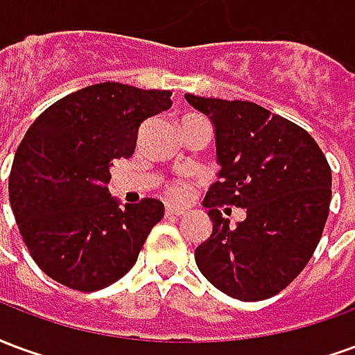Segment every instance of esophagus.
I'll list each match as a JSON object with an SVG mask.
<instances>
[{"instance_id":"1","label":"esophagus","mask_w":355,"mask_h":355,"mask_svg":"<svg viewBox=\"0 0 355 355\" xmlns=\"http://www.w3.org/2000/svg\"><path fill=\"white\" fill-rule=\"evenodd\" d=\"M184 213V209L175 207V205H167V209H165V216H182Z\"/></svg>"}]
</instances>
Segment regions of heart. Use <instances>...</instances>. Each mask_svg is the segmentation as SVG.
Returning a JSON list of instances; mask_svg holds the SVG:
<instances>
[{
    "label": "heart",
    "mask_w": 355,
    "mask_h": 355,
    "mask_svg": "<svg viewBox=\"0 0 355 355\" xmlns=\"http://www.w3.org/2000/svg\"><path fill=\"white\" fill-rule=\"evenodd\" d=\"M169 196L171 198H175V200H184V198L190 196V186L184 184V182H175V184L169 186Z\"/></svg>",
    "instance_id": "b5f03b06"
}]
</instances>
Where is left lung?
I'll use <instances>...</instances> for the list:
<instances>
[{
    "instance_id": "1",
    "label": "left lung",
    "mask_w": 355,
    "mask_h": 355,
    "mask_svg": "<svg viewBox=\"0 0 355 355\" xmlns=\"http://www.w3.org/2000/svg\"><path fill=\"white\" fill-rule=\"evenodd\" d=\"M213 121L220 173L209 188L213 234L196 264L216 289L245 302L277 295L312 259L331 203V167L318 142L285 117L249 101L184 94ZM248 218L230 228L220 207Z\"/></svg>"
}]
</instances>
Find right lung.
<instances>
[{
  "label": "right lung",
  "instance_id": "add662e5",
  "mask_svg": "<svg viewBox=\"0 0 355 355\" xmlns=\"http://www.w3.org/2000/svg\"><path fill=\"white\" fill-rule=\"evenodd\" d=\"M171 91L116 81L66 94L28 129L9 175V201L35 264L55 282L93 293L139 259L163 203L110 196V165L135 154L139 127L171 108Z\"/></svg>",
  "mask_w": 355,
  "mask_h": 355
}]
</instances>
